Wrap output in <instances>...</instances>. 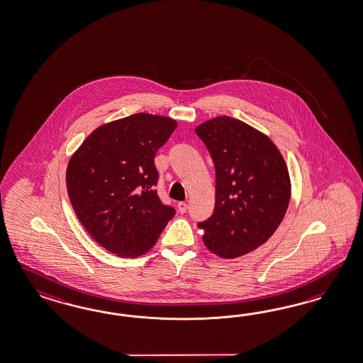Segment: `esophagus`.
Masks as SVG:
<instances>
[{"label": "esophagus", "instance_id": "1", "mask_svg": "<svg viewBox=\"0 0 363 363\" xmlns=\"http://www.w3.org/2000/svg\"><path fill=\"white\" fill-rule=\"evenodd\" d=\"M177 209H179L180 213H186V209H188V204H186V201H180V203H177Z\"/></svg>", "mask_w": 363, "mask_h": 363}]
</instances>
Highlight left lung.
Masks as SVG:
<instances>
[{
  "mask_svg": "<svg viewBox=\"0 0 363 363\" xmlns=\"http://www.w3.org/2000/svg\"><path fill=\"white\" fill-rule=\"evenodd\" d=\"M216 169L213 214L199 223L205 246L233 259L267 242L291 199L289 168L269 137L228 116L196 128Z\"/></svg>",
  "mask_w": 363,
  "mask_h": 363,
  "instance_id": "8db88e82",
  "label": "left lung"
}]
</instances>
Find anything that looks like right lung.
<instances>
[{
	"instance_id": "obj_1",
	"label": "right lung",
	"mask_w": 363,
	"mask_h": 363,
	"mask_svg": "<svg viewBox=\"0 0 363 363\" xmlns=\"http://www.w3.org/2000/svg\"><path fill=\"white\" fill-rule=\"evenodd\" d=\"M177 126L169 117L137 113L97 128L68 162L74 213L94 241L118 257L147 252L175 216L157 194L154 158Z\"/></svg>"
}]
</instances>
